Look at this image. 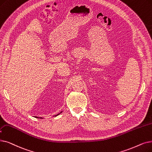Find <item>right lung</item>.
<instances>
[{
    "label": "right lung",
    "instance_id": "right-lung-1",
    "mask_svg": "<svg viewBox=\"0 0 152 152\" xmlns=\"http://www.w3.org/2000/svg\"><path fill=\"white\" fill-rule=\"evenodd\" d=\"M61 113H62V112H61ZM59 114H57L56 115H59ZM37 118H38V117H37ZM40 118H42V117H40Z\"/></svg>",
    "mask_w": 152,
    "mask_h": 152
}]
</instances>
